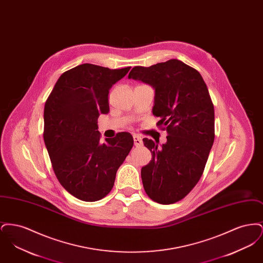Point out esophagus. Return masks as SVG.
Here are the masks:
<instances>
[{
	"label": "esophagus",
	"mask_w": 263,
	"mask_h": 263,
	"mask_svg": "<svg viewBox=\"0 0 263 263\" xmlns=\"http://www.w3.org/2000/svg\"><path fill=\"white\" fill-rule=\"evenodd\" d=\"M134 145L136 146V147H140V146H142V144H143V142H142V139L137 136V135H135L134 137Z\"/></svg>",
	"instance_id": "1"
}]
</instances>
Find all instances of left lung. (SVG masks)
<instances>
[{"label": "left lung", "instance_id": "obj_1", "mask_svg": "<svg viewBox=\"0 0 263 263\" xmlns=\"http://www.w3.org/2000/svg\"><path fill=\"white\" fill-rule=\"evenodd\" d=\"M129 79L155 89L153 114L167 132L166 143L143 142L152 160L141 170L152 200L173 204L184 198L200 179L215 138L214 105L198 71L172 59L151 67H134Z\"/></svg>", "mask_w": 263, "mask_h": 263}]
</instances>
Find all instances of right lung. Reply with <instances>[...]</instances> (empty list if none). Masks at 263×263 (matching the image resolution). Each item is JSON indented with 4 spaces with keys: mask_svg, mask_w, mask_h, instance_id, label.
Segmentation results:
<instances>
[{
    "mask_svg": "<svg viewBox=\"0 0 263 263\" xmlns=\"http://www.w3.org/2000/svg\"><path fill=\"white\" fill-rule=\"evenodd\" d=\"M131 67L82 64L60 76L44 106V143L59 182L80 200L105 197L133 147L128 132L100 142L98 118L109 111L108 93Z\"/></svg>",
    "mask_w": 263,
    "mask_h": 263,
    "instance_id": "right-lung-1",
    "label": "right lung"
}]
</instances>
